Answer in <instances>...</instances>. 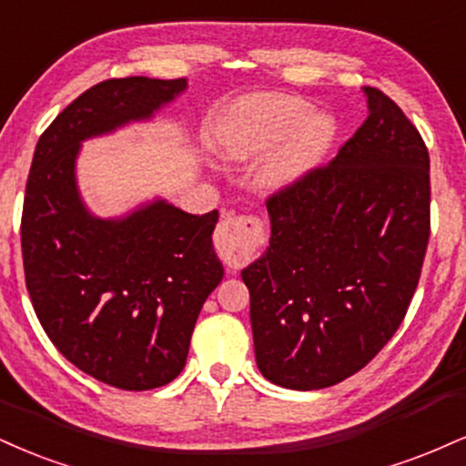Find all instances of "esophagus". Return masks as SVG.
Returning <instances> with one entry per match:
<instances>
[{"mask_svg":"<svg viewBox=\"0 0 466 466\" xmlns=\"http://www.w3.org/2000/svg\"><path fill=\"white\" fill-rule=\"evenodd\" d=\"M265 240L262 221L254 215H228L215 229V248L229 267H240L256 256Z\"/></svg>","mask_w":466,"mask_h":466,"instance_id":"obj_1","label":"esophagus"}]
</instances>
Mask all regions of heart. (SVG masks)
<instances>
[{
    "mask_svg": "<svg viewBox=\"0 0 466 466\" xmlns=\"http://www.w3.org/2000/svg\"><path fill=\"white\" fill-rule=\"evenodd\" d=\"M336 138L329 112H312L306 99L284 93H258L240 99L218 126V141L229 158L249 160L275 147L262 160L260 179L268 188L299 182L325 158Z\"/></svg>",
    "mask_w": 466,
    "mask_h": 466,
    "instance_id": "heart-1",
    "label": "heart"
}]
</instances>
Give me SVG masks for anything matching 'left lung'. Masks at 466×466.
I'll return each instance as SVG.
<instances>
[{"label": "left lung", "instance_id": "obj_1", "mask_svg": "<svg viewBox=\"0 0 466 466\" xmlns=\"http://www.w3.org/2000/svg\"><path fill=\"white\" fill-rule=\"evenodd\" d=\"M362 91L367 119L332 162L267 199L268 248L240 273L256 364L284 389H328L367 367L421 278L428 147L393 99Z\"/></svg>", "mask_w": 466, "mask_h": 466}]
</instances>
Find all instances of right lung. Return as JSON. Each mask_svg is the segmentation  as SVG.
I'll return each instance as SVG.
<instances>
[{
	"label": "right lung",
	"instance_id": "right-lung-1",
	"mask_svg": "<svg viewBox=\"0 0 466 466\" xmlns=\"http://www.w3.org/2000/svg\"><path fill=\"white\" fill-rule=\"evenodd\" d=\"M187 80L121 77L84 91L38 138L21 217L25 287L45 334L71 364L123 390L169 384L199 310L223 278L218 212L154 199L121 218L88 212L76 179L82 141L145 121Z\"/></svg>",
	"mask_w": 466,
	"mask_h": 466
}]
</instances>
